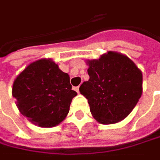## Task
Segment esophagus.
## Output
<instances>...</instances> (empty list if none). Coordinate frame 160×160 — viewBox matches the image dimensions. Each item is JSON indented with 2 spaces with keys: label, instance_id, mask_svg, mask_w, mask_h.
<instances>
[{
  "label": "esophagus",
  "instance_id": "34e87169",
  "mask_svg": "<svg viewBox=\"0 0 160 160\" xmlns=\"http://www.w3.org/2000/svg\"><path fill=\"white\" fill-rule=\"evenodd\" d=\"M74 90L77 92V93H79V87L78 86H76V87H74Z\"/></svg>",
  "mask_w": 160,
  "mask_h": 160
}]
</instances>
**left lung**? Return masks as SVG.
<instances>
[{
	"mask_svg": "<svg viewBox=\"0 0 160 160\" xmlns=\"http://www.w3.org/2000/svg\"><path fill=\"white\" fill-rule=\"evenodd\" d=\"M87 63L89 80L79 90L93 117L105 125L127 118L142 94L141 71L128 57L113 52Z\"/></svg>",
	"mask_w": 160,
	"mask_h": 160,
	"instance_id": "left-lung-1",
	"label": "left lung"
}]
</instances>
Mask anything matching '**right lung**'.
<instances>
[{
  "label": "right lung",
  "instance_id": "1",
  "mask_svg": "<svg viewBox=\"0 0 160 160\" xmlns=\"http://www.w3.org/2000/svg\"><path fill=\"white\" fill-rule=\"evenodd\" d=\"M68 74L50 59L33 62L19 74L12 86L21 114L42 128H52L67 116L72 99Z\"/></svg>",
  "mask_w": 160,
  "mask_h": 160
}]
</instances>
